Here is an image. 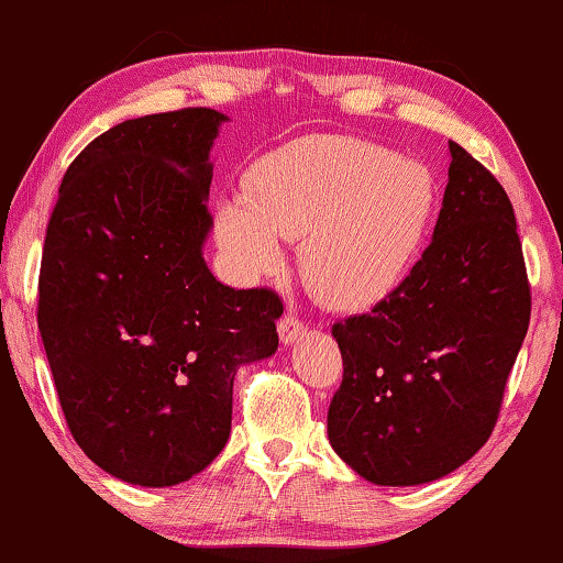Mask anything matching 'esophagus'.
Returning <instances> with one entry per match:
<instances>
[{
  "instance_id": "1",
  "label": "esophagus",
  "mask_w": 563,
  "mask_h": 563,
  "mask_svg": "<svg viewBox=\"0 0 563 563\" xmlns=\"http://www.w3.org/2000/svg\"><path fill=\"white\" fill-rule=\"evenodd\" d=\"M306 331H308L306 323L292 313H285L278 321V334L285 344H292V342H298V339H303Z\"/></svg>"
}]
</instances>
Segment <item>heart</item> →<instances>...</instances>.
Here are the masks:
<instances>
[{"label":"heart","instance_id":"b5f03b06","mask_svg":"<svg viewBox=\"0 0 563 563\" xmlns=\"http://www.w3.org/2000/svg\"><path fill=\"white\" fill-rule=\"evenodd\" d=\"M252 196L217 211V236L244 280L280 271L285 240H303L300 267L323 303L367 311L413 271L439 211L433 173L357 137H313L252 170Z\"/></svg>","mask_w":563,"mask_h":563}]
</instances>
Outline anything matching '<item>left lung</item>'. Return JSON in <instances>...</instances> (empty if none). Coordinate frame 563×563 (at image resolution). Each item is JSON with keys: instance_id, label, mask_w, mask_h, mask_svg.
Here are the masks:
<instances>
[{"instance_id": "8db88e82", "label": "left lung", "mask_w": 563, "mask_h": 563, "mask_svg": "<svg viewBox=\"0 0 563 563\" xmlns=\"http://www.w3.org/2000/svg\"><path fill=\"white\" fill-rule=\"evenodd\" d=\"M449 153L433 240L406 283L331 327L344 375L329 441L375 485L433 482L485 446L530 321L508 194L462 145Z\"/></svg>"}]
</instances>
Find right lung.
Listing matches in <instances>:
<instances>
[{
    "label": "right lung",
    "mask_w": 563,
    "mask_h": 563,
    "mask_svg": "<svg viewBox=\"0 0 563 563\" xmlns=\"http://www.w3.org/2000/svg\"><path fill=\"white\" fill-rule=\"evenodd\" d=\"M224 120L186 107L112 126L68 165L47 221L37 329L63 416L132 485L206 470L232 431L236 369L278 350V292L229 288L201 255Z\"/></svg>",
    "instance_id": "right-lung-1"
}]
</instances>
